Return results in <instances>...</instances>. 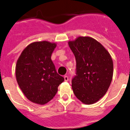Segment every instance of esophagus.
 <instances>
[{"label": "esophagus", "mask_w": 130, "mask_h": 130, "mask_svg": "<svg viewBox=\"0 0 130 130\" xmlns=\"http://www.w3.org/2000/svg\"><path fill=\"white\" fill-rule=\"evenodd\" d=\"M64 81H68V76H67V75H65V76L64 77Z\"/></svg>", "instance_id": "1"}]
</instances>
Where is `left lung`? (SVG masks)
<instances>
[{"instance_id": "left-lung-1", "label": "left lung", "mask_w": 130, "mask_h": 130, "mask_svg": "<svg viewBox=\"0 0 130 130\" xmlns=\"http://www.w3.org/2000/svg\"><path fill=\"white\" fill-rule=\"evenodd\" d=\"M68 44L76 60V75L72 80L73 93L84 104H94L111 85L113 74L111 55L92 38L80 36Z\"/></svg>"}]
</instances>
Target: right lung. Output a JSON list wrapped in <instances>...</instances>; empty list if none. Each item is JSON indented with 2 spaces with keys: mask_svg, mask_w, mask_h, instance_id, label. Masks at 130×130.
Here are the masks:
<instances>
[{
  "mask_svg": "<svg viewBox=\"0 0 130 130\" xmlns=\"http://www.w3.org/2000/svg\"><path fill=\"white\" fill-rule=\"evenodd\" d=\"M57 45L37 42L26 47L17 62L15 75L19 87L27 98L38 104L53 98L64 78L58 74L51 55Z\"/></svg>",
  "mask_w": 130,
  "mask_h": 130,
  "instance_id": "1",
  "label": "right lung"
}]
</instances>
